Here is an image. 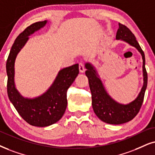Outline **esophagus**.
Returning a JSON list of instances; mask_svg holds the SVG:
<instances>
[{
    "instance_id": "34e87169",
    "label": "esophagus",
    "mask_w": 155,
    "mask_h": 155,
    "mask_svg": "<svg viewBox=\"0 0 155 155\" xmlns=\"http://www.w3.org/2000/svg\"><path fill=\"white\" fill-rule=\"evenodd\" d=\"M79 72H80V73H84V72L85 71V68H84V64H82V63H80L79 64Z\"/></svg>"
}]
</instances>
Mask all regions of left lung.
Instances as JSON below:
<instances>
[{
  "label": "left lung",
  "instance_id": "obj_1",
  "mask_svg": "<svg viewBox=\"0 0 155 155\" xmlns=\"http://www.w3.org/2000/svg\"><path fill=\"white\" fill-rule=\"evenodd\" d=\"M116 39L126 42L130 46L136 48L142 55L144 82L141 91L136 99L130 103L123 104L113 99L107 93L94 66L89 62L85 64V68H87L85 74L89 79L94 111L101 121L110 124H124L134 118L142 107L144 93L147 86V73L145 68L144 54L136 40L134 35L127 26L119 23Z\"/></svg>",
  "mask_w": 155,
  "mask_h": 155
}]
</instances>
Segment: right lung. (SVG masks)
<instances>
[{
    "label": "right lung",
    "mask_w": 155,
    "mask_h": 155,
    "mask_svg": "<svg viewBox=\"0 0 155 155\" xmlns=\"http://www.w3.org/2000/svg\"><path fill=\"white\" fill-rule=\"evenodd\" d=\"M48 21H39L27 27L13 43L6 62L8 96L20 116L29 124L44 127L54 124L63 117L67 107L66 92L79 74V64L61 69L51 86L35 98L23 97L15 85V61L29 36L40 30Z\"/></svg>",
    "instance_id": "add662e5"
}]
</instances>
